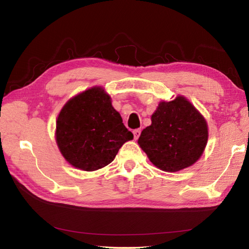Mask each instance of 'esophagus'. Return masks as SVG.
<instances>
[{"mask_svg": "<svg viewBox=\"0 0 249 249\" xmlns=\"http://www.w3.org/2000/svg\"><path fill=\"white\" fill-rule=\"evenodd\" d=\"M133 133H134V136H135V139L137 140V139H138L139 137H140V134H141V129H135V130L133 131Z\"/></svg>", "mask_w": 249, "mask_h": 249, "instance_id": "esophagus-1", "label": "esophagus"}]
</instances>
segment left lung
Masks as SVG:
<instances>
[{
	"label": "left lung",
	"mask_w": 249,
	"mask_h": 249,
	"mask_svg": "<svg viewBox=\"0 0 249 249\" xmlns=\"http://www.w3.org/2000/svg\"><path fill=\"white\" fill-rule=\"evenodd\" d=\"M152 124L142 130L138 143L153 165L176 172L194 165L208 142V124L183 96L161 102L152 114Z\"/></svg>",
	"instance_id": "1"
}]
</instances>
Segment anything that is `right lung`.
Here are the masks:
<instances>
[{"label":"right lung","instance_id":"obj_1","mask_svg":"<svg viewBox=\"0 0 249 249\" xmlns=\"http://www.w3.org/2000/svg\"><path fill=\"white\" fill-rule=\"evenodd\" d=\"M57 146L71 166L84 171L102 169L114 160L121 146L134 138L103 88L72 97L56 120Z\"/></svg>","mask_w":249,"mask_h":249}]
</instances>
